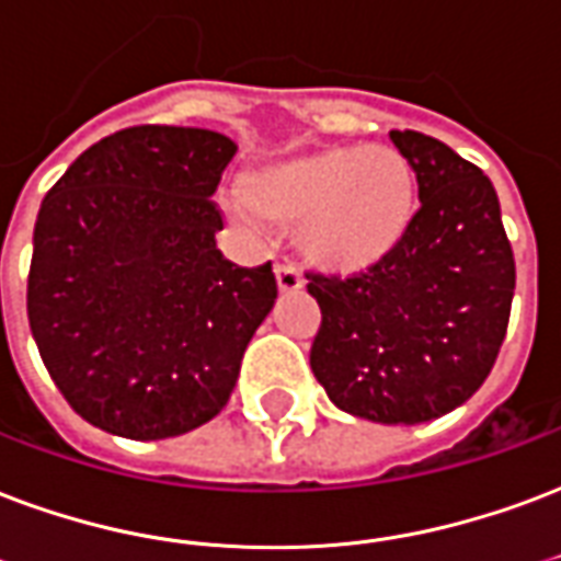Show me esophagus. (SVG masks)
I'll return each mask as SVG.
<instances>
[{"instance_id": "1", "label": "esophagus", "mask_w": 561, "mask_h": 561, "mask_svg": "<svg viewBox=\"0 0 561 561\" xmlns=\"http://www.w3.org/2000/svg\"><path fill=\"white\" fill-rule=\"evenodd\" d=\"M275 280H277V293H280V296H293V293H298V289H305V277H301V272L293 268V265H277Z\"/></svg>"}]
</instances>
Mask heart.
<instances>
[{"label":"heart","mask_w":561,"mask_h":561,"mask_svg":"<svg viewBox=\"0 0 561 561\" xmlns=\"http://www.w3.org/2000/svg\"><path fill=\"white\" fill-rule=\"evenodd\" d=\"M239 197L251 216L296 227L307 263L334 277L376 272L405 245L416 174L385 145H325L251 168Z\"/></svg>","instance_id":"b5f03b06"}]
</instances>
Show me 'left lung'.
<instances>
[{"label": "left lung", "instance_id": "1", "mask_svg": "<svg viewBox=\"0 0 561 561\" xmlns=\"http://www.w3.org/2000/svg\"><path fill=\"white\" fill-rule=\"evenodd\" d=\"M420 185V213L369 275H307L322 310L310 369L340 411L416 425L456 411L482 387L503 345L515 256L500 201L476 165L423 133H390Z\"/></svg>", "mask_w": 561, "mask_h": 561}]
</instances>
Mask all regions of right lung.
Segmentation results:
<instances>
[{
    "label": "right lung",
    "instance_id": "right-lung-1",
    "mask_svg": "<svg viewBox=\"0 0 561 561\" xmlns=\"http://www.w3.org/2000/svg\"><path fill=\"white\" fill-rule=\"evenodd\" d=\"M236 141L133 126L96 141L41 204L28 325L76 414L108 435L165 440L209 423L272 313V265L216 248L209 197Z\"/></svg>",
    "mask_w": 561,
    "mask_h": 561
}]
</instances>
